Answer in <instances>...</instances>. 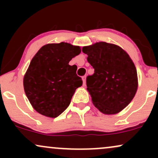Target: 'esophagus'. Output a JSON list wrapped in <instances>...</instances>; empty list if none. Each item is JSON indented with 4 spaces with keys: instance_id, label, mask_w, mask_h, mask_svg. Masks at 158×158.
Here are the masks:
<instances>
[{
    "instance_id": "1",
    "label": "esophagus",
    "mask_w": 158,
    "mask_h": 158,
    "mask_svg": "<svg viewBox=\"0 0 158 158\" xmlns=\"http://www.w3.org/2000/svg\"><path fill=\"white\" fill-rule=\"evenodd\" d=\"M82 80H83V85H85V84H86V76L82 77Z\"/></svg>"
}]
</instances>
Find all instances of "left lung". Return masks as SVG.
Listing matches in <instances>:
<instances>
[{
  "label": "left lung",
  "mask_w": 158,
  "mask_h": 158,
  "mask_svg": "<svg viewBox=\"0 0 158 158\" xmlns=\"http://www.w3.org/2000/svg\"><path fill=\"white\" fill-rule=\"evenodd\" d=\"M94 73L86 79L87 90L96 108L106 114H114L131 102L137 89L135 64L122 48L106 42L84 47Z\"/></svg>",
  "instance_id": "1"
}]
</instances>
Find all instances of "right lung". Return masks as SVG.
<instances>
[{"label": "right lung", "instance_id": "add662e5", "mask_svg": "<svg viewBox=\"0 0 158 158\" xmlns=\"http://www.w3.org/2000/svg\"><path fill=\"white\" fill-rule=\"evenodd\" d=\"M81 49L68 43L44 45L32 58L23 78V88L36 111L57 117L69 106L76 89L82 85L77 66L69 61Z\"/></svg>", "mask_w": 158, "mask_h": 158}]
</instances>
